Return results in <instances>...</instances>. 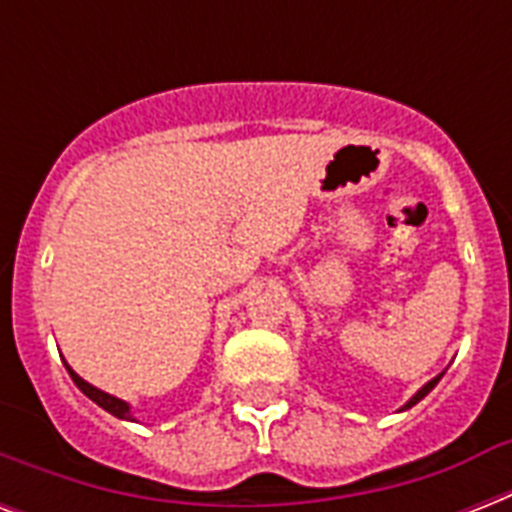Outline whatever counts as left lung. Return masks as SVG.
<instances>
[{
    "mask_svg": "<svg viewBox=\"0 0 512 512\" xmlns=\"http://www.w3.org/2000/svg\"><path fill=\"white\" fill-rule=\"evenodd\" d=\"M438 380H441V374H438V377H433V380H430L428 385H422V388L417 390V393H414V396L409 398V401H406V404H404V409H412V406L417 404V401H422V398L428 396L430 390H433V388H436V385H438Z\"/></svg>",
    "mask_w": 512,
    "mask_h": 512,
    "instance_id": "1",
    "label": "left lung"
}]
</instances>
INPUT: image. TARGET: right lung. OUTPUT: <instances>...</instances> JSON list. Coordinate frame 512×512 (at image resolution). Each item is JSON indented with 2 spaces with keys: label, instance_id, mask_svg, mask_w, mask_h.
<instances>
[{
  "label": "right lung",
  "instance_id": "1",
  "mask_svg": "<svg viewBox=\"0 0 512 512\" xmlns=\"http://www.w3.org/2000/svg\"><path fill=\"white\" fill-rule=\"evenodd\" d=\"M63 364H66V361H63ZM66 369H68V374H71V380L76 382V388L82 390L84 396L92 398L95 404L103 406V409H106L108 414H114V417H119V420H132L130 404H127V401H122V398H116V396H108V393L98 390V388H95V385H90V382H84L82 377H79V374H76L74 369H71V366H68V364H66Z\"/></svg>",
  "mask_w": 512,
  "mask_h": 512
}]
</instances>
